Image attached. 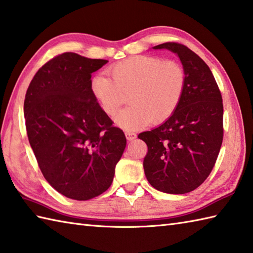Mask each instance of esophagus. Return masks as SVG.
<instances>
[{
	"label": "esophagus",
	"instance_id": "esophagus-1",
	"mask_svg": "<svg viewBox=\"0 0 253 253\" xmlns=\"http://www.w3.org/2000/svg\"><path fill=\"white\" fill-rule=\"evenodd\" d=\"M125 136H126L128 141H131V140H133V139H135V138L137 137L136 133L130 132V131H126V132H125Z\"/></svg>",
	"mask_w": 253,
	"mask_h": 253
}]
</instances>
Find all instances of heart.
Masks as SVG:
<instances>
[{"label": "heart", "instance_id": "b5f03b06", "mask_svg": "<svg viewBox=\"0 0 253 253\" xmlns=\"http://www.w3.org/2000/svg\"><path fill=\"white\" fill-rule=\"evenodd\" d=\"M108 77L97 74L91 80V92L102 111L115 116L128 94L130 106L116 117L117 125L133 130L160 124L172 116L185 88V72L175 61L152 56H135L113 64Z\"/></svg>", "mask_w": 253, "mask_h": 253}]
</instances>
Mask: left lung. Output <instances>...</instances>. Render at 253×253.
Instances as JSON below:
<instances>
[{
    "label": "left lung",
    "instance_id": "obj_1",
    "mask_svg": "<svg viewBox=\"0 0 253 253\" xmlns=\"http://www.w3.org/2000/svg\"><path fill=\"white\" fill-rule=\"evenodd\" d=\"M153 49L176 53L186 80L172 116L151 131L138 135L148 147L143 169L156 190L185 194L207 179L218 157L224 136L222 98L211 69L191 49L177 42Z\"/></svg>",
    "mask_w": 253,
    "mask_h": 253
}]
</instances>
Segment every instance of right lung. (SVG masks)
<instances>
[{
  "instance_id": "1",
  "label": "right lung",
  "mask_w": 253,
  "mask_h": 253,
  "mask_svg": "<svg viewBox=\"0 0 253 253\" xmlns=\"http://www.w3.org/2000/svg\"><path fill=\"white\" fill-rule=\"evenodd\" d=\"M108 61L64 52L46 62L27 88L24 115L44 179L69 199L86 201L111 186L126 137L98 105L91 74Z\"/></svg>"
}]
</instances>
